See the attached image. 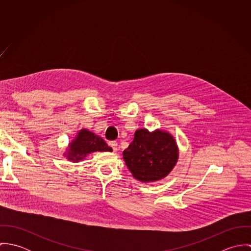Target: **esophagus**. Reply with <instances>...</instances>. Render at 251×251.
Here are the masks:
<instances>
[{"mask_svg":"<svg viewBox=\"0 0 251 251\" xmlns=\"http://www.w3.org/2000/svg\"><path fill=\"white\" fill-rule=\"evenodd\" d=\"M108 145L113 149V151H118V143L116 141H110Z\"/></svg>","mask_w":251,"mask_h":251,"instance_id":"1","label":"esophagus"}]
</instances>
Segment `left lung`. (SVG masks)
<instances>
[{
    "label": "left lung",
    "instance_id": "1",
    "mask_svg": "<svg viewBox=\"0 0 251 251\" xmlns=\"http://www.w3.org/2000/svg\"><path fill=\"white\" fill-rule=\"evenodd\" d=\"M124 160L140 181L150 182L165 178L176 165L179 150L175 138L167 131L146 128L135 131L134 139L123 152Z\"/></svg>",
    "mask_w": 251,
    "mask_h": 251
}]
</instances>
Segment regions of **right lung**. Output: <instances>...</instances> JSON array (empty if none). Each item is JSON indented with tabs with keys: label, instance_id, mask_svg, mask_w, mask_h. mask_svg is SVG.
<instances>
[{
	"label": "right lung",
	"instance_id": "add662e5",
	"mask_svg": "<svg viewBox=\"0 0 251 251\" xmlns=\"http://www.w3.org/2000/svg\"><path fill=\"white\" fill-rule=\"evenodd\" d=\"M67 151L65 155H67L68 159L77 162L84 159V157L91 152L112 151V148L108 147L106 142L100 136L83 128L70 143Z\"/></svg>",
	"mask_w": 251,
	"mask_h": 251
}]
</instances>
